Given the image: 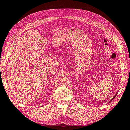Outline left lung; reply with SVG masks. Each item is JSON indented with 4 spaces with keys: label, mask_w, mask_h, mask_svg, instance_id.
<instances>
[{
    "label": "left lung",
    "mask_w": 130,
    "mask_h": 130,
    "mask_svg": "<svg viewBox=\"0 0 130 130\" xmlns=\"http://www.w3.org/2000/svg\"><path fill=\"white\" fill-rule=\"evenodd\" d=\"M117 93H116V94H115V96H114V97H113V98H112V100H111L110 101H109V102H111L112 101V100H113V99H115V97H116V95H117Z\"/></svg>",
    "instance_id": "obj_1"
}]
</instances>
